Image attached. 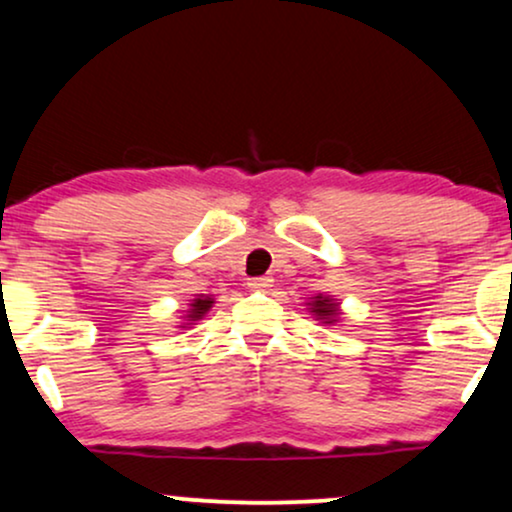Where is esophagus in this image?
<instances>
[{
    "label": "esophagus",
    "instance_id": "1",
    "mask_svg": "<svg viewBox=\"0 0 512 512\" xmlns=\"http://www.w3.org/2000/svg\"><path fill=\"white\" fill-rule=\"evenodd\" d=\"M272 276H255V279H248L250 288H269L272 286Z\"/></svg>",
    "mask_w": 512,
    "mask_h": 512
}]
</instances>
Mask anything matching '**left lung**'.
Here are the masks:
<instances>
[{
  "label": "left lung",
  "mask_w": 512,
  "mask_h": 512,
  "mask_svg": "<svg viewBox=\"0 0 512 512\" xmlns=\"http://www.w3.org/2000/svg\"><path fill=\"white\" fill-rule=\"evenodd\" d=\"M312 312H317L319 317H324V319H326V317L334 315V305H331L329 300H317L315 307H312Z\"/></svg>",
  "instance_id": "8db88e82"
}]
</instances>
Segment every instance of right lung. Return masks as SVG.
<instances>
[{"mask_svg":"<svg viewBox=\"0 0 512 512\" xmlns=\"http://www.w3.org/2000/svg\"><path fill=\"white\" fill-rule=\"evenodd\" d=\"M212 307V298H197L193 303V315L190 317H202Z\"/></svg>","mask_w":512,"mask_h":512,"instance_id":"obj_1","label":"right lung"}]
</instances>
